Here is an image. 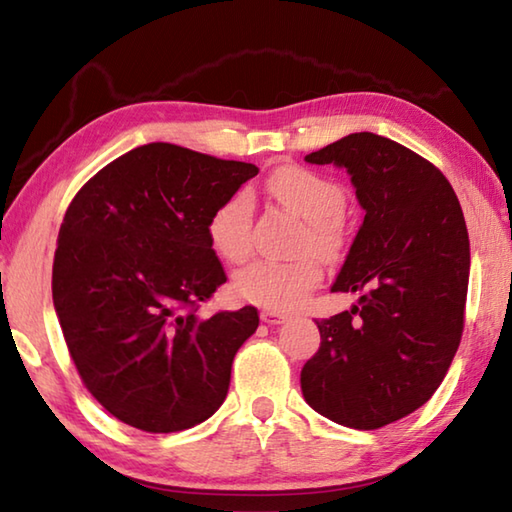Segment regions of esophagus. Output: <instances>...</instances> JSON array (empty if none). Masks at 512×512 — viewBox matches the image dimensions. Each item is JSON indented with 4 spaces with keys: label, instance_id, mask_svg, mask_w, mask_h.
<instances>
[{
    "label": "esophagus",
    "instance_id": "1",
    "mask_svg": "<svg viewBox=\"0 0 512 512\" xmlns=\"http://www.w3.org/2000/svg\"><path fill=\"white\" fill-rule=\"evenodd\" d=\"M287 318H289L287 314H282V311H275V309L262 311V323H266V325H282Z\"/></svg>",
    "mask_w": 512,
    "mask_h": 512
}]
</instances>
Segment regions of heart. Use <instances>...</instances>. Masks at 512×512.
Masks as SVG:
<instances>
[{"label": "heart", "mask_w": 512, "mask_h": 512, "mask_svg": "<svg viewBox=\"0 0 512 512\" xmlns=\"http://www.w3.org/2000/svg\"><path fill=\"white\" fill-rule=\"evenodd\" d=\"M268 194L277 203L307 221L302 248L320 257H334L343 246L345 192L336 180L298 164H287L271 173ZM253 196L246 189L230 194L216 205L207 221V237L225 262L239 264L253 248ZM323 280V268L314 257L296 262H257L235 275V291L253 305L266 309H293Z\"/></svg>", "instance_id": "1"}]
</instances>
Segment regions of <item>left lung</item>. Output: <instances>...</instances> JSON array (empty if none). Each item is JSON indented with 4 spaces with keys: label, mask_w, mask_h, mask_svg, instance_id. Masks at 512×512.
<instances>
[{
    "label": "left lung",
    "mask_w": 512,
    "mask_h": 512,
    "mask_svg": "<svg viewBox=\"0 0 512 512\" xmlns=\"http://www.w3.org/2000/svg\"><path fill=\"white\" fill-rule=\"evenodd\" d=\"M305 160L348 171L366 216L332 284L359 302L316 320L320 348L300 372L302 395L343 427H386L436 393L461 343L470 280L461 203L429 160L375 133Z\"/></svg>",
    "instance_id": "obj_1"
}]
</instances>
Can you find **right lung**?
Instances as JSON below:
<instances>
[{"label":"right lung","mask_w":512,"mask_h":512,"mask_svg":"<svg viewBox=\"0 0 512 512\" xmlns=\"http://www.w3.org/2000/svg\"><path fill=\"white\" fill-rule=\"evenodd\" d=\"M257 171L153 142L106 164L69 203L51 273L54 307L85 388L117 420L171 433L223 404L259 314L196 316L228 280L207 221Z\"/></svg>","instance_id":"add662e5"}]
</instances>
